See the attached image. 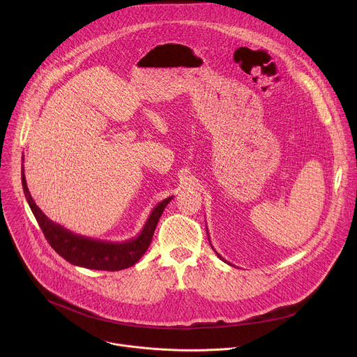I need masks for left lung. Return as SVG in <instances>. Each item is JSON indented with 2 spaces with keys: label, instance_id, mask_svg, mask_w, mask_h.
I'll return each instance as SVG.
<instances>
[{
  "label": "left lung",
  "instance_id": "1",
  "mask_svg": "<svg viewBox=\"0 0 357 357\" xmlns=\"http://www.w3.org/2000/svg\"><path fill=\"white\" fill-rule=\"evenodd\" d=\"M206 231H208V229H206ZM208 238H209V231H208ZM209 243H211V240H209ZM211 245H212V244H211ZM212 248H213V247H212ZM213 250H215V248H213ZM216 254H218V252H216ZM218 257H219V259H222L225 263H227V261L220 256V254H218ZM227 264H229V266H233V264H230V263H227Z\"/></svg>",
  "mask_w": 357,
  "mask_h": 357
}]
</instances>
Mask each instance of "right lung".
Wrapping results in <instances>:
<instances>
[{
    "label": "right lung",
    "instance_id": "right-lung-1",
    "mask_svg": "<svg viewBox=\"0 0 357 357\" xmlns=\"http://www.w3.org/2000/svg\"><path fill=\"white\" fill-rule=\"evenodd\" d=\"M24 161V158H22ZM22 188L28 205L43 231L47 243L52 248L73 266L84 267L90 270H105V271H120L134 266L149 247V243L154 236L158 220L171 202V197L164 199L151 211L148 220L137 237L126 241H103L72 233L61 225L46 218V215L36 206L25 181L24 165H22Z\"/></svg>",
    "mask_w": 357,
    "mask_h": 357
}]
</instances>
